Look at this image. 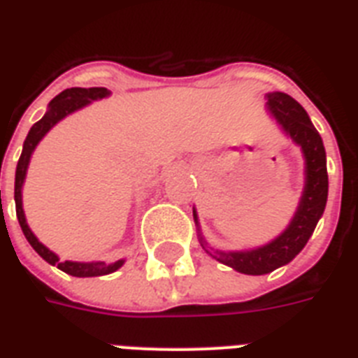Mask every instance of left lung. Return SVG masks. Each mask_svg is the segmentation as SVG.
I'll return each instance as SVG.
<instances>
[{"label": "left lung", "mask_w": 358, "mask_h": 358, "mask_svg": "<svg viewBox=\"0 0 358 358\" xmlns=\"http://www.w3.org/2000/svg\"><path fill=\"white\" fill-rule=\"evenodd\" d=\"M267 108L286 129V134L303 148L306 159V184L294 221L275 241L264 245L260 249L245 250V252L213 250L212 256L215 260L224 266L234 267L236 271L245 275H266L294 260L312 236L327 204L329 176L325 165V148L306 111L297 100L284 92H269ZM201 243L202 247L206 245L202 236Z\"/></svg>", "instance_id": "1"}]
</instances>
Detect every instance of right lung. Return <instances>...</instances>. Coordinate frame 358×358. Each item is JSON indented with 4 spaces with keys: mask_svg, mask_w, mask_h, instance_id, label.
Masks as SVG:
<instances>
[{
    "mask_svg": "<svg viewBox=\"0 0 358 358\" xmlns=\"http://www.w3.org/2000/svg\"><path fill=\"white\" fill-rule=\"evenodd\" d=\"M109 91L106 87H91V89H81V87H72V89H66L61 94L53 98L50 102V109L48 113L42 117L38 122L33 124V128L29 129V134L24 141V150H22V156L18 159V165H16V178H14V202H16V217H18V223L22 227V232H24L25 239L29 241L31 247L38 252V255L52 266H57L61 271L69 273L72 277H100V275H108V273L117 271L124 262H113V264H106V262H91V264H80V262H59L57 255H53L52 250L46 249L44 245L35 238V234L31 232L27 223H25L24 210H22V184H24L25 171H27V165H29V157L35 150V146L38 145V141L44 137V135L50 131V129L59 122V120L66 117L69 113L76 111V109L83 108L87 103H91L92 100H98V98L108 96Z\"/></svg>",
    "mask_w": 358,
    "mask_h": 358,
    "instance_id": "right-lung-1",
    "label": "right lung"
}]
</instances>
